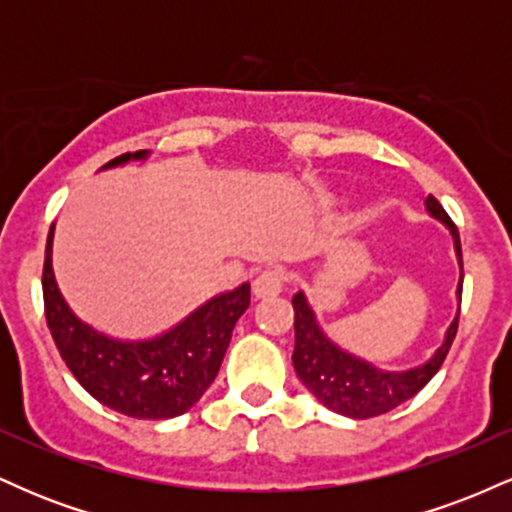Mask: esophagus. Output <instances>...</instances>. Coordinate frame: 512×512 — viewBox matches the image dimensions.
Here are the masks:
<instances>
[{"label":"esophagus","mask_w":512,"mask_h":512,"mask_svg":"<svg viewBox=\"0 0 512 512\" xmlns=\"http://www.w3.org/2000/svg\"><path fill=\"white\" fill-rule=\"evenodd\" d=\"M284 284H286V274L281 272L279 267H269L257 274V279L252 281V291H255L257 298H272L276 293L284 291Z\"/></svg>","instance_id":"34e87169"}]
</instances>
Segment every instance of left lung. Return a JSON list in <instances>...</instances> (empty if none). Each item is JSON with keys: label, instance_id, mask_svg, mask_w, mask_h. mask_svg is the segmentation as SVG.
I'll return each mask as SVG.
<instances>
[{"label": "left lung", "instance_id": "1", "mask_svg": "<svg viewBox=\"0 0 512 512\" xmlns=\"http://www.w3.org/2000/svg\"><path fill=\"white\" fill-rule=\"evenodd\" d=\"M426 207L436 219H440L450 228L452 238H455V250L457 257H460L462 272V245L457 226L433 195H428ZM457 296L462 301V274L460 286H457ZM291 303L293 330H296V349H293V368H296V375L327 409L349 416V419H370V416L387 414V411H392L402 402L414 397L438 373V368L443 366L445 356H448L452 346V339L457 334V322H460V313H457L448 334H445L443 346L428 358L424 366L395 373V370H380L370 366V363L346 354L339 346H334L322 334L320 327H317L313 310L305 303L303 293H296Z\"/></svg>", "mask_w": 512, "mask_h": 512}]
</instances>
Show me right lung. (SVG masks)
Wrapping results in <instances>:
<instances>
[{"label": "right lung", "mask_w": 512, "mask_h": 512, "mask_svg": "<svg viewBox=\"0 0 512 512\" xmlns=\"http://www.w3.org/2000/svg\"><path fill=\"white\" fill-rule=\"evenodd\" d=\"M146 154H122L105 168ZM50 245L52 231L43 264L45 320L57 351L88 395L132 419H173L195 407L219 373L238 317L248 310L250 284L211 298L163 337L115 342L84 325L64 303L52 274Z\"/></svg>", "instance_id": "right-lung-1"}]
</instances>
